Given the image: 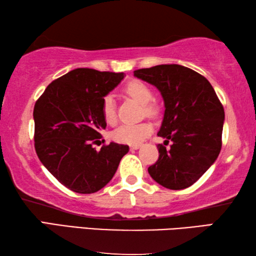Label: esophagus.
Here are the masks:
<instances>
[{"label": "esophagus", "mask_w": 256, "mask_h": 256, "mask_svg": "<svg viewBox=\"0 0 256 256\" xmlns=\"http://www.w3.org/2000/svg\"><path fill=\"white\" fill-rule=\"evenodd\" d=\"M138 148H140V144H132V146H130V149H131V150H136Z\"/></svg>", "instance_id": "34e87169"}]
</instances>
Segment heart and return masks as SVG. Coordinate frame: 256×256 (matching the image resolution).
I'll return each mask as SVG.
<instances>
[{"label":"heart","instance_id":"b5f03b06","mask_svg":"<svg viewBox=\"0 0 256 256\" xmlns=\"http://www.w3.org/2000/svg\"><path fill=\"white\" fill-rule=\"evenodd\" d=\"M124 92L134 100L142 104V115L150 118H156L160 112V107L152 99V92L148 84L140 80H131L124 86ZM104 120L107 124L114 125L118 122L115 104L110 96L104 98L102 107ZM152 132V124L142 122L138 124H123L112 134L114 141L124 144H138Z\"/></svg>","mask_w":256,"mask_h":256}]
</instances>
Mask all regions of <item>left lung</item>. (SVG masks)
<instances>
[{"label":"left lung","mask_w":256,"mask_h":256,"mask_svg":"<svg viewBox=\"0 0 256 256\" xmlns=\"http://www.w3.org/2000/svg\"><path fill=\"white\" fill-rule=\"evenodd\" d=\"M134 76L154 84L164 102L158 133L172 141L158 144L159 158L148 168L150 176L170 190L190 188L216 162L222 150L224 110L204 76L178 64L140 68Z\"/></svg>","instance_id":"8db88e82"}]
</instances>
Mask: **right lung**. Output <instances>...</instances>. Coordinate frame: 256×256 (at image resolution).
I'll list each match as a JSON object with an SVG mask.
<instances>
[{
  "mask_svg": "<svg viewBox=\"0 0 256 256\" xmlns=\"http://www.w3.org/2000/svg\"><path fill=\"white\" fill-rule=\"evenodd\" d=\"M124 73L76 68L47 86L34 107V150L42 164L73 192L102 190L118 170L128 146L104 144V97ZM102 144V142H100Z\"/></svg>",
  "mask_w": 256,
  "mask_h": 256,
  "instance_id": "1",
  "label": "right lung"
}]
</instances>
